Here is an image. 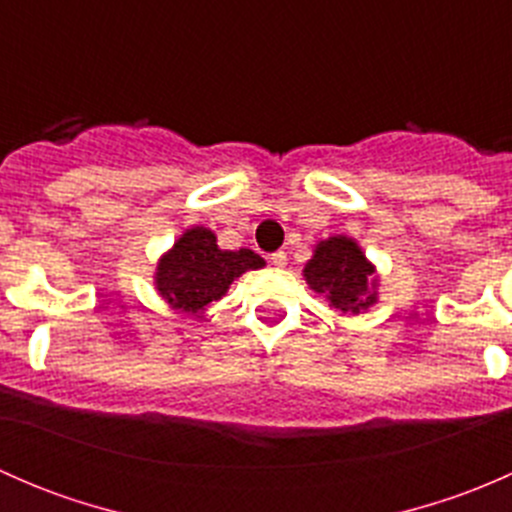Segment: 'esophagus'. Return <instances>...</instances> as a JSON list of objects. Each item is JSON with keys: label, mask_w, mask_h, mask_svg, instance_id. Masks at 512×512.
Here are the masks:
<instances>
[{"label": "esophagus", "mask_w": 512, "mask_h": 512, "mask_svg": "<svg viewBox=\"0 0 512 512\" xmlns=\"http://www.w3.org/2000/svg\"><path fill=\"white\" fill-rule=\"evenodd\" d=\"M270 262H272V265H275V267H285V265H287V252H285V250L272 252Z\"/></svg>", "instance_id": "34e87169"}]
</instances>
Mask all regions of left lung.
I'll return each instance as SVG.
<instances>
[{"label":"left lung","mask_w":512,"mask_h":512,"mask_svg":"<svg viewBox=\"0 0 512 512\" xmlns=\"http://www.w3.org/2000/svg\"><path fill=\"white\" fill-rule=\"evenodd\" d=\"M307 285L327 294L329 304L344 314H359L376 302L374 267L352 237H329L319 242L314 257L304 267Z\"/></svg>","instance_id":"8db88e82"}]
</instances>
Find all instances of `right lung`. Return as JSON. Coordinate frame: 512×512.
<instances>
[{
	"mask_svg": "<svg viewBox=\"0 0 512 512\" xmlns=\"http://www.w3.org/2000/svg\"><path fill=\"white\" fill-rule=\"evenodd\" d=\"M265 265L252 250H220L218 240L205 227H190L158 262V292L183 312H203L210 302H218L232 280L247 270Z\"/></svg>",
	"mask_w": 512,
	"mask_h": 512,
	"instance_id": "right-lung-1",
	"label": "right lung"
}]
</instances>
